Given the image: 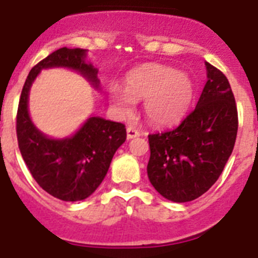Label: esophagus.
<instances>
[{
	"label": "esophagus",
	"instance_id": "esophagus-1",
	"mask_svg": "<svg viewBox=\"0 0 258 258\" xmlns=\"http://www.w3.org/2000/svg\"><path fill=\"white\" fill-rule=\"evenodd\" d=\"M126 136H127V140H133L136 137L140 136V132L137 131L134 126H127L126 127Z\"/></svg>",
	"mask_w": 258,
	"mask_h": 258
}]
</instances>
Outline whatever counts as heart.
<instances>
[{
  "instance_id": "heart-1",
  "label": "heart",
  "mask_w": 258,
  "mask_h": 258,
  "mask_svg": "<svg viewBox=\"0 0 258 258\" xmlns=\"http://www.w3.org/2000/svg\"><path fill=\"white\" fill-rule=\"evenodd\" d=\"M108 94L122 115L133 111L134 101H143V113L151 124L166 126L178 122L194 97L187 75L163 64H143L125 77V88L111 85Z\"/></svg>"
}]
</instances>
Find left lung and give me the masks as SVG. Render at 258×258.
Wrapping results in <instances>:
<instances>
[{"label": "left lung", "mask_w": 258, "mask_h": 258, "mask_svg": "<svg viewBox=\"0 0 258 258\" xmlns=\"http://www.w3.org/2000/svg\"><path fill=\"white\" fill-rule=\"evenodd\" d=\"M197 107L172 131L149 136L147 174L165 199H198L216 183L235 145L238 109L226 76L209 64Z\"/></svg>", "instance_id": "left-lung-1"}]
</instances>
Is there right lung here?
Returning <instances> with one entry per match:
<instances>
[{
  "mask_svg": "<svg viewBox=\"0 0 258 258\" xmlns=\"http://www.w3.org/2000/svg\"><path fill=\"white\" fill-rule=\"evenodd\" d=\"M86 50L61 47L38 61L28 74L17 113V137L20 154L32 177L47 194L64 202L90 197L108 172L116 150L126 140L121 122L98 116L89 117L74 136L54 140L41 133L28 113V94L41 70L66 67L83 75L99 88L98 70L85 60Z\"/></svg>",
  "mask_w": 258,
  "mask_h": 258,
  "instance_id": "right-lung-1",
  "label": "right lung"
}]
</instances>
